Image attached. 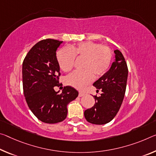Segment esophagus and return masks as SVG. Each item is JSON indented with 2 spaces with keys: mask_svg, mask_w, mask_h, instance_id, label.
<instances>
[{
  "mask_svg": "<svg viewBox=\"0 0 156 156\" xmlns=\"http://www.w3.org/2000/svg\"><path fill=\"white\" fill-rule=\"evenodd\" d=\"M84 95H85V94H84L83 92H79L78 96H79V97H82V96H83Z\"/></svg>",
  "mask_w": 156,
  "mask_h": 156,
  "instance_id": "esophagus-1",
  "label": "esophagus"
}]
</instances>
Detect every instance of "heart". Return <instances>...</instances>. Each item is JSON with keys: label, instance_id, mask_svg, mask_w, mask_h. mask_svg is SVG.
<instances>
[{"label": "heart", "instance_id": "obj_1", "mask_svg": "<svg viewBox=\"0 0 156 156\" xmlns=\"http://www.w3.org/2000/svg\"><path fill=\"white\" fill-rule=\"evenodd\" d=\"M76 55L85 58L83 71H76L66 78V83L78 90H83L94 80V74L101 76L110 67L112 51L108 46L93 41H85L77 45L61 48L57 53L60 69L69 71L73 68Z\"/></svg>", "mask_w": 156, "mask_h": 156}]
</instances>
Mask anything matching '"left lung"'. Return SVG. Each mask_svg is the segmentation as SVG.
Here are the masks:
<instances>
[{"label": "left lung", "mask_w": 156, "mask_h": 156, "mask_svg": "<svg viewBox=\"0 0 156 156\" xmlns=\"http://www.w3.org/2000/svg\"><path fill=\"white\" fill-rule=\"evenodd\" d=\"M115 62L104 75L93 85L102 94L94 96L95 104L84 112L86 120L93 124L103 125L112 121L122 105L126 87L128 66L120 51L115 50ZM98 91V90H97Z\"/></svg>", "instance_id": "obj_1"}]
</instances>
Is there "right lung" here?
Listing matches in <instances>:
<instances>
[{
	"instance_id": "1",
	"label": "right lung",
	"mask_w": 156,
	"mask_h": 156,
	"mask_svg": "<svg viewBox=\"0 0 156 156\" xmlns=\"http://www.w3.org/2000/svg\"><path fill=\"white\" fill-rule=\"evenodd\" d=\"M62 42L52 39L39 41L29 51L22 66L27 104L38 119L46 123L65 120L67 105L78 95V91L70 86L64 87L61 94L54 90L60 85V66L56 51Z\"/></svg>"
}]
</instances>
